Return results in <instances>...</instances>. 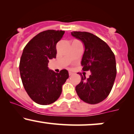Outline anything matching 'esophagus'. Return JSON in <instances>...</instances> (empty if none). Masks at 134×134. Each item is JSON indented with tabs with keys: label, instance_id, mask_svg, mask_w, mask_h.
Instances as JSON below:
<instances>
[{
	"label": "esophagus",
	"instance_id": "1",
	"mask_svg": "<svg viewBox=\"0 0 134 134\" xmlns=\"http://www.w3.org/2000/svg\"><path fill=\"white\" fill-rule=\"evenodd\" d=\"M69 76H72V75L73 74V72H69Z\"/></svg>",
	"mask_w": 134,
	"mask_h": 134
}]
</instances>
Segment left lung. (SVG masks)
<instances>
[{"instance_id":"obj_1","label":"left lung","mask_w":134,"mask_h":134,"mask_svg":"<svg viewBox=\"0 0 134 134\" xmlns=\"http://www.w3.org/2000/svg\"><path fill=\"white\" fill-rule=\"evenodd\" d=\"M71 35L84 46L81 60L82 70L91 72L87 79L81 75V81L76 86V93L87 103H99L107 98L114 84L116 75L114 53L104 41L93 34L73 31Z\"/></svg>"}]
</instances>
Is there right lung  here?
Masks as SVG:
<instances>
[{"instance_id":"add662e5","label":"right lung","mask_w":134,"mask_h":134,"mask_svg":"<svg viewBox=\"0 0 134 134\" xmlns=\"http://www.w3.org/2000/svg\"><path fill=\"white\" fill-rule=\"evenodd\" d=\"M64 31L41 32L27 43L19 63L22 82L27 94L36 103L47 105L58 99L62 87L69 78L66 69L56 73L48 67L49 60L56 58V44Z\"/></svg>"}]
</instances>
